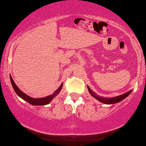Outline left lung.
Instances as JSON below:
<instances>
[{
  "label": "left lung",
  "instance_id": "obj_1",
  "mask_svg": "<svg viewBox=\"0 0 146 146\" xmlns=\"http://www.w3.org/2000/svg\"><path fill=\"white\" fill-rule=\"evenodd\" d=\"M88 91H89L90 93L91 94L92 96L95 98L96 99H97L98 100L100 101V102L104 103V104H115V103L121 102V100H123V99H125V98L128 96L132 92L131 90V91L127 92V93L124 94L120 95L119 96L111 98H104V97L100 96H97L96 94L94 93V92H92V90L90 89L89 87H88Z\"/></svg>",
  "mask_w": 146,
  "mask_h": 146
}]
</instances>
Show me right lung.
I'll use <instances>...</instances> for the list:
<instances>
[{"instance_id":"1","label":"right lung","mask_w":146,"mask_h":146,"mask_svg":"<svg viewBox=\"0 0 146 146\" xmlns=\"http://www.w3.org/2000/svg\"><path fill=\"white\" fill-rule=\"evenodd\" d=\"M10 79H11V82L13 88L15 92H16L17 94L19 96V97H21L22 99H23L24 100L27 101V102H29V104L32 105H36V106H38V105H46L48 104L49 102H50L56 96L58 93H59V92L60 91V90H61L62 87V84L60 85V86L58 88V89H57V90L55 91V92L52 95L48 96L45 97V98H33L29 97L27 95L25 94V93H23V92H21V90L17 88V86H16L15 84V82H13V79L11 76H10Z\"/></svg>"}]
</instances>
